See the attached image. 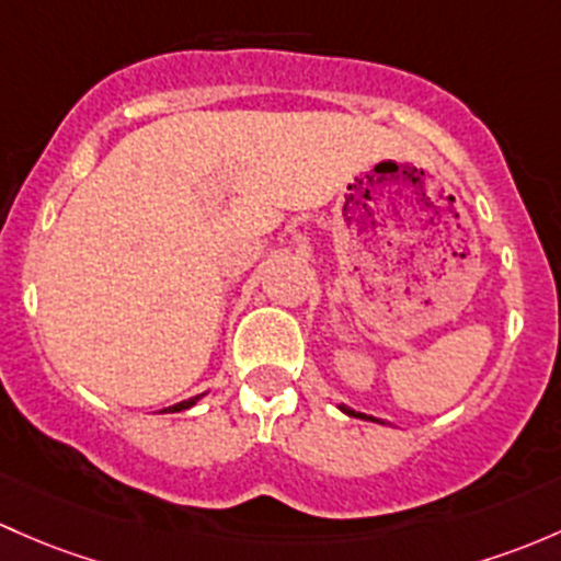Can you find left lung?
<instances>
[{"label": "left lung", "instance_id": "left-lung-1", "mask_svg": "<svg viewBox=\"0 0 561 561\" xmlns=\"http://www.w3.org/2000/svg\"><path fill=\"white\" fill-rule=\"evenodd\" d=\"M341 411H344V414H350V416H355V420H370V422H379V420H374V416H368V414H359V411H355V409H346V405H341Z\"/></svg>", "mask_w": 561, "mask_h": 561}]
</instances>
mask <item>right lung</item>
I'll return each instance as SVG.
<instances>
[{"instance_id": "1", "label": "right lung", "mask_w": 561, "mask_h": 561, "mask_svg": "<svg viewBox=\"0 0 561 561\" xmlns=\"http://www.w3.org/2000/svg\"><path fill=\"white\" fill-rule=\"evenodd\" d=\"M202 398V394H196V398H191V400H182V403H176V405H172V409L169 411H185V409H191L193 403H196V400Z\"/></svg>"}]
</instances>
